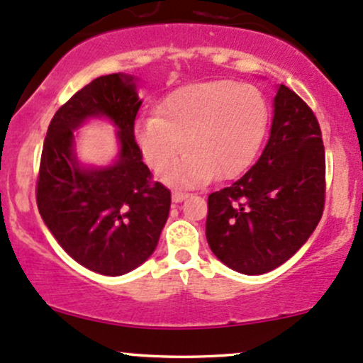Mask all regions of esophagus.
I'll list each match as a JSON object with an SVG mask.
<instances>
[{
    "label": "esophagus",
    "instance_id": "obj_1",
    "mask_svg": "<svg viewBox=\"0 0 363 363\" xmlns=\"http://www.w3.org/2000/svg\"><path fill=\"white\" fill-rule=\"evenodd\" d=\"M187 193H184V191H172V201L174 203H181V201H184V199L187 198Z\"/></svg>",
    "mask_w": 363,
    "mask_h": 363
}]
</instances>
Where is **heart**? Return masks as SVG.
<instances>
[{"instance_id": "heart-1", "label": "heart", "mask_w": 363, "mask_h": 363, "mask_svg": "<svg viewBox=\"0 0 363 363\" xmlns=\"http://www.w3.org/2000/svg\"><path fill=\"white\" fill-rule=\"evenodd\" d=\"M268 104L256 86L218 80L170 91L158 116H141L135 140L153 170L165 169L184 150V158L162 174L174 186H198L211 177L240 176L259 152L268 128Z\"/></svg>"}]
</instances>
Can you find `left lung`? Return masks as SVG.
<instances>
[{
    "instance_id": "obj_1",
    "label": "left lung",
    "mask_w": 363,
    "mask_h": 363,
    "mask_svg": "<svg viewBox=\"0 0 363 363\" xmlns=\"http://www.w3.org/2000/svg\"><path fill=\"white\" fill-rule=\"evenodd\" d=\"M269 140L234 184L208 196L206 240L228 268L262 274L289 261L324 210L326 158L311 107L280 85Z\"/></svg>"
}]
</instances>
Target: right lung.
I'll return each mask as SVG.
<instances>
[{
    "label": "right lung",
    "mask_w": 363,
    "mask_h": 363,
    "mask_svg": "<svg viewBox=\"0 0 363 363\" xmlns=\"http://www.w3.org/2000/svg\"><path fill=\"white\" fill-rule=\"evenodd\" d=\"M140 107L135 77L95 78L54 114L40 157L44 223L74 261L106 277L133 272L152 256L170 210V191L152 181L136 145ZM94 117L118 129V157L104 168L83 166L74 153V129Z\"/></svg>",
    "instance_id": "add662e5"
}]
</instances>
